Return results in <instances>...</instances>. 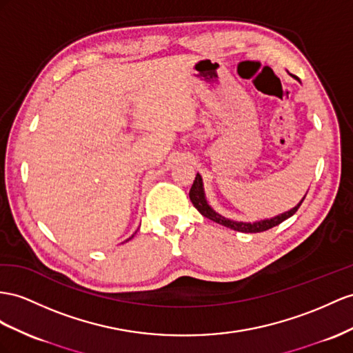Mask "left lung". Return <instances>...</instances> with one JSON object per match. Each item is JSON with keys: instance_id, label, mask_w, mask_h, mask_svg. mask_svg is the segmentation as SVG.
<instances>
[{"instance_id": "left-lung-1", "label": "left lung", "mask_w": 353, "mask_h": 353, "mask_svg": "<svg viewBox=\"0 0 353 353\" xmlns=\"http://www.w3.org/2000/svg\"><path fill=\"white\" fill-rule=\"evenodd\" d=\"M189 198H191V201H192L194 207H195L198 212H200L203 216H205L207 219H210V221H213L216 223L222 225V227H227V228H231V230L239 231V232H263V231H267L270 228L276 227V225H279V223H282L288 218H291V216L298 209H300V205L304 201L305 196H303V200L298 203L294 207V209L288 210V212H285L282 214H277V216H274V218L258 221V222H237V221H231V219L223 218V216L219 214L218 212H214L212 207L209 205V203H207V200H205L204 188H203V179H201V176L198 174V173L195 176V180H194V183H192L191 191H189Z\"/></svg>"}]
</instances>
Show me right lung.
Here are the masks:
<instances>
[{
  "label": "right lung",
  "mask_w": 353,
  "mask_h": 353,
  "mask_svg": "<svg viewBox=\"0 0 353 353\" xmlns=\"http://www.w3.org/2000/svg\"><path fill=\"white\" fill-rule=\"evenodd\" d=\"M132 237H134V236H132ZM132 237H130V239H132ZM130 239H128V240H130ZM128 240H126V241H128Z\"/></svg>",
  "instance_id": "1"
}]
</instances>
